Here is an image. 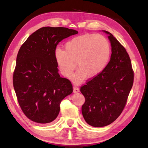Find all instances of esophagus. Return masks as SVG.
<instances>
[{
	"instance_id": "obj_1",
	"label": "esophagus",
	"mask_w": 148,
	"mask_h": 148,
	"mask_svg": "<svg viewBox=\"0 0 148 148\" xmlns=\"http://www.w3.org/2000/svg\"><path fill=\"white\" fill-rule=\"evenodd\" d=\"M79 91V89L78 87H77V86L73 87V92L76 93V92H78Z\"/></svg>"
}]
</instances>
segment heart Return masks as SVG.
Returning <instances> with one entry per match:
<instances>
[{"label": "heart", "instance_id": "1", "mask_svg": "<svg viewBox=\"0 0 148 148\" xmlns=\"http://www.w3.org/2000/svg\"><path fill=\"white\" fill-rule=\"evenodd\" d=\"M65 51L57 48L54 57L60 73L70 78L76 66L79 69L72 79L80 83L86 78L96 77L105 70L111 56L109 41L101 35L85 34L67 41Z\"/></svg>", "mask_w": 148, "mask_h": 148}]
</instances>
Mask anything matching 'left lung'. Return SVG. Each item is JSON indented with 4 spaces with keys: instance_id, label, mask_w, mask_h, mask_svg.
<instances>
[{
    "instance_id": "left-lung-1",
    "label": "left lung",
    "mask_w": 148,
    "mask_h": 148,
    "mask_svg": "<svg viewBox=\"0 0 148 148\" xmlns=\"http://www.w3.org/2000/svg\"><path fill=\"white\" fill-rule=\"evenodd\" d=\"M112 47L110 60L102 72L80 88L85 102L82 112L86 122L95 127L107 126L117 119L127 104L134 72L126 49L114 36L104 31Z\"/></svg>"
}]
</instances>
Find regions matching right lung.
<instances>
[{
  "instance_id": "add662e5",
  "label": "right lung",
  "mask_w": 148,
  "mask_h": 148,
  "mask_svg": "<svg viewBox=\"0 0 148 148\" xmlns=\"http://www.w3.org/2000/svg\"><path fill=\"white\" fill-rule=\"evenodd\" d=\"M64 27L36 31L18 52L13 84L24 114L33 122L48 123L59 114L62 100L73 92L69 79L58 73L54 52L64 39L78 34Z\"/></svg>"
}]
</instances>
